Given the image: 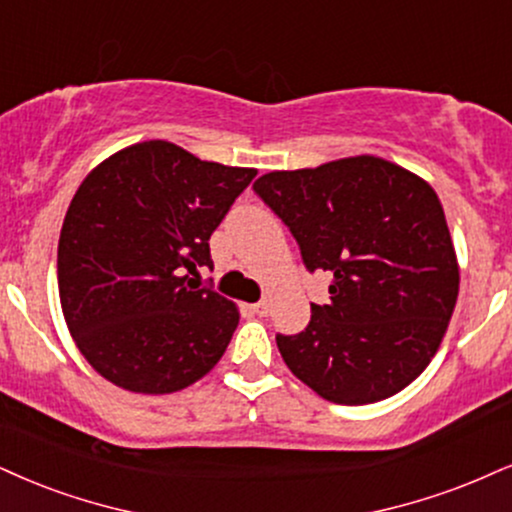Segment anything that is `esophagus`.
Listing matches in <instances>:
<instances>
[{
  "mask_svg": "<svg viewBox=\"0 0 512 512\" xmlns=\"http://www.w3.org/2000/svg\"><path fill=\"white\" fill-rule=\"evenodd\" d=\"M251 311H254L256 315H261V318H266V315L270 313V304L268 301H258V304L251 306Z\"/></svg>",
  "mask_w": 512,
  "mask_h": 512,
  "instance_id": "1",
  "label": "esophagus"
}]
</instances>
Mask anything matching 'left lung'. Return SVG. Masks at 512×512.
Here are the masks:
<instances>
[{
    "label": "left lung",
    "instance_id": "left-lung-1",
    "mask_svg": "<svg viewBox=\"0 0 512 512\" xmlns=\"http://www.w3.org/2000/svg\"><path fill=\"white\" fill-rule=\"evenodd\" d=\"M304 266L332 275L299 334H277L287 368L342 406L406 389L437 353L458 299V261L437 192L377 156L273 170L254 182Z\"/></svg>",
    "mask_w": 512,
    "mask_h": 512
}]
</instances>
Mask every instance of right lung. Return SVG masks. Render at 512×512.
<instances>
[{"instance_id":"right-lung-1","label":"right lung","mask_w":512,"mask_h":512,"mask_svg":"<svg viewBox=\"0 0 512 512\" xmlns=\"http://www.w3.org/2000/svg\"><path fill=\"white\" fill-rule=\"evenodd\" d=\"M254 178V168L149 140L82 180L56 270L63 318L99 375L137 394H170L220 361L239 311L192 275L213 266L208 239Z\"/></svg>"}]
</instances>
